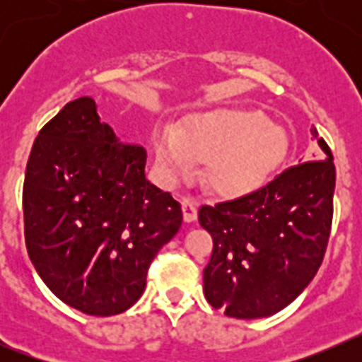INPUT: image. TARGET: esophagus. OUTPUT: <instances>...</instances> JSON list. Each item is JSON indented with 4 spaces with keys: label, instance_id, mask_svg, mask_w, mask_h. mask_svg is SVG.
Here are the masks:
<instances>
[{
    "label": "esophagus",
    "instance_id": "1",
    "mask_svg": "<svg viewBox=\"0 0 362 362\" xmlns=\"http://www.w3.org/2000/svg\"><path fill=\"white\" fill-rule=\"evenodd\" d=\"M183 206V217L187 223H194L197 219V203L194 199H183L181 201Z\"/></svg>",
    "mask_w": 362,
    "mask_h": 362
}]
</instances>
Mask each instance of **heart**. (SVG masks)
Instances as JSON below:
<instances>
[{
	"label": "heart",
	"instance_id": "1",
	"mask_svg": "<svg viewBox=\"0 0 362 362\" xmlns=\"http://www.w3.org/2000/svg\"><path fill=\"white\" fill-rule=\"evenodd\" d=\"M156 159L172 181L187 179L204 163V183L221 197L257 190L286 158L288 139L264 114L248 108H214L188 117L181 130L163 127L153 137Z\"/></svg>",
	"mask_w": 362,
	"mask_h": 362
}]
</instances>
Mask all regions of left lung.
Segmentation results:
<instances>
[{"label":"left lung","instance_id":"1","mask_svg":"<svg viewBox=\"0 0 362 362\" xmlns=\"http://www.w3.org/2000/svg\"><path fill=\"white\" fill-rule=\"evenodd\" d=\"M319 161L293 165L259 190L199 209L214 250L204 296L235 319L268 317L310 284L325 257L334 217L335 165L317 130Z\"/></svg>","mask_w":362,"mask_h":362}]
</instances>
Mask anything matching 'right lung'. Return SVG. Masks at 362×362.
Wrapping results in <instances>:
<instances>
[{
    "label": "right lung",
    "instance_id": "right-lung-1",
    "mask_svg": "<svg viewBox=\"0 0 362 362\" xmlns=\"http://www.w3.org/2000/svg\"><path fill=\"white\" fill-rule=\"evenodd\" d=\"M146 152L121 143L92 98L74 99L37 134L23 185L25 245L56 297L88 315L129 310L181 204L145 177Z\"/></svg>",
    "mask_w": 362,
    "mask_h": 362
}]
</instances>
